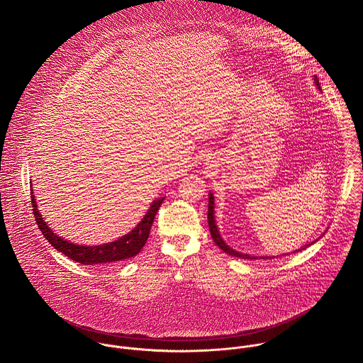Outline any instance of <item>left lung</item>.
I'll return each mask as SVG.
<instances>
[{"label":"left lung","mask_w":363,"mask_h":363,"mask_svg":"<svg viewBox=\"0 0 363 363\" xmlns=\"http://www.w3.org/2000/svg\"><path fill=\"white\" fill-rule=\"evenodd\" d=\"M313 80H315L316 86H319V88H320V85H319V80H318L316 77H315ZM207 218H208L210 233H211V236H213V239H214L216 245H217L221 250L225 251V252H226V254H229V255L239 257V258H246V259H257V258H258V257L249 255V254L238 252V251H235L233 249H230L229 246H226V245H225V242H223V238H221V235H220V232H218V229H217V226H216V221H214V197H213L211 194H210V197H208V214H207ZM301 250H303V249H301ZM261 258H268V257H261ZM269 258H274V257H269Z\"/></svg>","instance_id":"1"}]
</instances>
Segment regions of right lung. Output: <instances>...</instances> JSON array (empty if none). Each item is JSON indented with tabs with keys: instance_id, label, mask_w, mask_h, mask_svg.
<instances>
[{
	"instance_id": "add662e5",
	"label": "right lung",
	"mask_w": 363,
	"mask_h": 363,
	"mask_svg": "<svg viewBox=\"0 0 363 363\" xmlns=\"http://www.w3.org/2000/svg\"><path fill=\"white\" fill-rule=\"evenodd\" d=\"M33 191V189H31ZM164 197H160L155 200L145 214V217L130 233L124 235L116 242H111L106 245L99 246H79L74 243H70L67 240H63L62 238L54 235V232L44 223V218H41V214L37 210L35 199L31 192V206H33V214L35 218V223L38 225L40 230L45 236V239L55 247L59 252H63L70 259L80 262L84 265H94V264H106V262H116L121 259H127L131 257H135L142 247L145 246L153 220L157 214V210L160 208Z\"/></svg>"
}]
</instances>
